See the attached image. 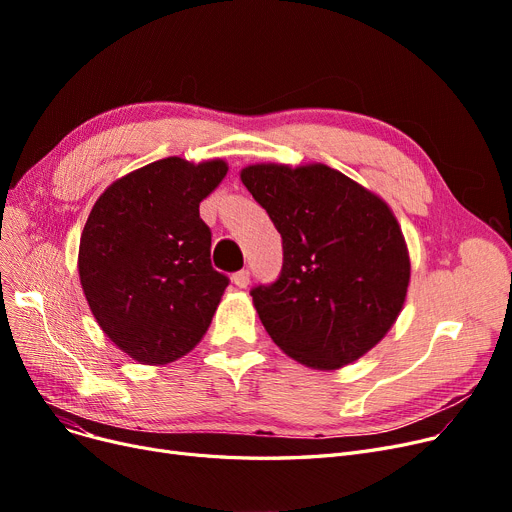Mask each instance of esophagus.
Wrapping results in <instances>:
<instances>
[{
	"instance_id": "1",
	"label": "esophagus",
	"mask_w": 512,
	"mask_h": 512,
	"mask_svg": "<svg viewBox=\"0 0 512 512\" xmlns=\"http://www.w3.org/2000/svg\"><path fill=\"white\" fill-rule=\"evenodd\" d=\"M232 282L238 286V288H247L249 282H251V272L249 270H240L232 276Z\"/></svg>"
}]
</instances>
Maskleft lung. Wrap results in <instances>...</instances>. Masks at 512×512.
Masks as SVG:
<instances>
[{
    "label": "left lung",
    "mask_w": 512,
    "mask_h": 512,
    "mask_svg": "<svg viewBox=\"0 0 512 512\" xmlns=\"http://www.w3.org/2000/svg\"><path fill=\"white\" fill-rule=\"evenodd\" d=\"M240 178L282 236L280 276L251 288L267 334L315 369L357 361L407 297L411 263L390 207L324 164H261Z\"/></svg>",
    "instance_id": "8db88e82"
}]
</instances>
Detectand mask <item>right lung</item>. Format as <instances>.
<instances>
[{"mask_svg": "<svg viewBox=\"0 0 512 512\" xmlns=\"http://www.w3.org/2000/svg\"><path fill=\"white\" fill-rule=\"evenodd\" d=\"M226 172L222 159L166 157L97 199L80 236V284L101 330L132 359L170 363L207 332L230 280L213 270L199 203Z\"/></svg>", "mask_w": 512, "mask_h": 512, "instance_id": "right-lung-1", "label": "right lung"}]
</instances>
